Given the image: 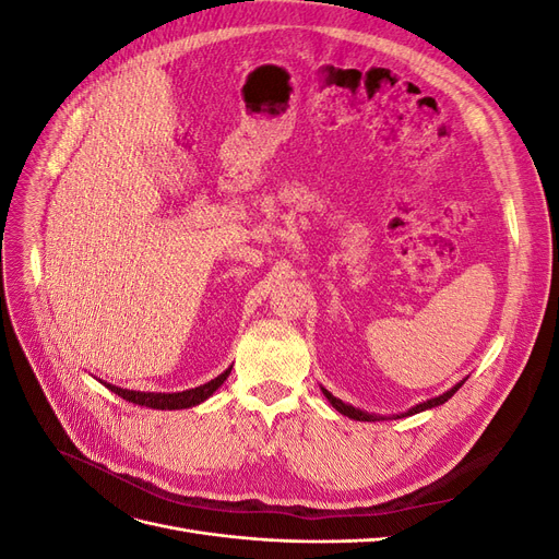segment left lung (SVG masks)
<instances>
[{"label": "left lung", "mask_w": 559, "mask_h": 559, "mask_svg": "<svg viewBox=\"0 0 559 559\" xmlns=\"http://www.w3.org/2000/svg\"><path fill=\"white\" fill-rule=\"evenodd\" d=\"M464 384V380L460 382V384H454L450 392H445V394H441V396H436V399H431V401H427V403H419V405H415V408H411L408 413L405 415H415V413H421V411H429V408H436V405H441V403H445L456 389H460ZM321 392H324V396L329 399V403L333 405V408L337 411V413H343L345 417H352V419H357V421H378V419H384V417H378V415H368V413H364V411H357V408H352V405H347V403H343L341 399H335L333 394H329L326 389H321ZM403 415V417H405ZM399 417V415H396Z\"/></svg>", "instance_id": "8db88e82"}]
</instances>
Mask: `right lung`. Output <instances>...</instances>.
<instances>
[{"label": "right lung", "mask_w": 559, "mask_h": 559, "mask_svg": "<svg viewBox=\"0 0 559 559\" xmlns=\"http://www.w3.org/2000/svg\"><path fill=\"white\" fill-rule=\"evenodd\" d=\"M233 368V366H230ZM230 368L224 370L222 376L210 380L207 384H200L195 389H186V392H177V394H154V392H130V389H121L107 384L114 394H118L121 399L138 403V405H146V408H156V411H179V408H191V405H198L205 399H210L218 386L224 384V380L230 376Z\"/></svg>", "instance_id": "1"}]
</instances>
